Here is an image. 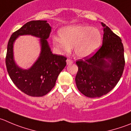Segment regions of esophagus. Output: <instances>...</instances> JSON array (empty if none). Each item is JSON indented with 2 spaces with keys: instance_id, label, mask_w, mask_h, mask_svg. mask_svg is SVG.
Instances as JSON below:
<instances>
[{
  "instance_id": "esophagus-1",
  "label": "esophagus",
  "mask_w": 131,
  "mask_h": 131,
  "mask_svg": "<svg viewBox=\"0 0 131 131\" xmlns=\"http://www.w3.org/2000/svg\"><path fill=\"white\" fill-rule=\"evenodd\" d=\"M66 62H67V64L69 65V64H71V63H73V61L72 60H71V59H69V58H68V59H67Z\"/></svg>"
}]
</instances>
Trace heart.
<instances>
[{
  "mask_svg": "<svg viewBox=\"0 0 131 131\" xmlns=\"http://www.w3.org/2000/svg\"><path fill=\"white\" fill-rule=\"evenodd\" d=\"M60 38H53V46L62 54H67L74 47L76 55L81 58L93 55L99 49L102 37L100 31L89 26H69L59 32Z\"/></svg>",
  "mask_w": 131,
  "mask_h": 131,
  "instance_id": "1",
  "label": "heart"
}]
</instances>
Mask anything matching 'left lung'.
<instances>
[{
    "mask_svg": "<svg viewBox=\"0 0 131 131\" xmlns=\"http://www.w3.org/2000/svg\"><path fill=\"white\" fill-rule=\"evenodd\" d=\"M101 48L91 57L76 62L75 78L78 90L89 98L107 94L119 82L125 66L124 46L121 38L105 24Z\"/></svg>",
    "mask_w": 131,
    "mask_h": 131,
    "instance_id": "8db88e82",
    "label": "left lung"
}]
</instances>
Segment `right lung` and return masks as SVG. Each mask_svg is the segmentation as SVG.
Returning a JSON list of instances; mask_svg holds the SVG:
<instances>
[{"label":"right lung","instance_id":"1","mask_svg":"<svg viewBox=\"0 0 131 131\" xmlns=\"http://www.w3.org/2000/svg\"><path fill=\"white\" fill-rule=\"evenodd\" d=\"M51 27L46 20L28 22L11 36L7 43L6 64L9 76L15 85L31 96H43L55 85L58 75L66 66V57L53 54L47 39ZM32 35L41 38V51L38 59L29 69L24 70L15 63L13 43L22 35Z\"/></svg>","mask_w":131,"mask_h":131}]
</instances>
